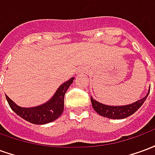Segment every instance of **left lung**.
Here are the masks:
<instances>
[{
	"instance_id": "1",
	"label": "left lung",
	"mask_w": 155,
	"mask_h": 155,
	"mask_svg": "<svg viewBox=\"0 0 155 155\" xmlns=\"http://www.w3.org/2000/svg\"><path fill=\"white\" fill-rule=\"evenodd\" d=\"M150 92H148L146 96L142 98L140 101L134 102V104H128V105H124V106H110V105H105L94 101L92 98H91V104L94 108V110L98 114H101V116L106 117L109 119H114V120H120V119H124L126 117H129L134 113H135L143 104V102L146 100L147 96Z\"/></svg>"
}]
</instances>
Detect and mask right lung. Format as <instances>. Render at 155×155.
<instances>
[{
  "mask_svg": "<svg viewBox=\"0 0 155 155\" xmlns=\"http://www.w3.org/2000/svg\"><path fill=\"white\" fill-rule=\"evenodd\" d=\"M74 78H71L56 91V93L47 103L33 108H21L16 105L10 98L5 95L10 107L15 114L30 123L35 124H45L54 121L61 116L64 110V98L68 88L72 84Z\"/></svg>",
  "mask_w": 155,
  "mask_h": 155,
  "instance_id": "add662e5",
  "label": "right lung"
}]
</instances>
